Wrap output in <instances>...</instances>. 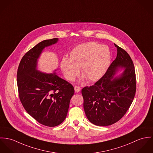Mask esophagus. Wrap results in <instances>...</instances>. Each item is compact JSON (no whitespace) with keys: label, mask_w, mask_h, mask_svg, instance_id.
Wrapping results in <instances>:
<instances>
[{"label":"esophagus","mask_w":153,"mask_h":153,"mask_svg":"<svg viewBox=\"0 0 153 153\" xmlns=\"http://www.w3.org/2000/svg\"><path fill=\"white\" fill-rule=\"evenodd\" d=\"M74 90H75V91L76 92V93H78V92H79L80 91V87H79V86H77V85H75L74 86Z\"/></svg>","instance_id":"obj_1"}]
</instances>
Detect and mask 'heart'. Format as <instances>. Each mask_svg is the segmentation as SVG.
<instances>
[{
	"label": "heart",
	"instance_id": "1",
	"mask_svg": "<svg viewBox=\"0 0 153 153\" xmlns=\"http://www.w3.org/2000/svg\"><path fill=\"white\" fill-rule=\"evenodd\" d=\"M111 58L109 48L96 42H90L74 48L70 57L65 56L60 68L65 77L73 81L81 71L88 81L100 79L108 68Z\"/></svg>",
	"mask_w": 153,
	"mask_h": 153
}]
</instances>
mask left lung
<instances>
[{"mask_svg":"<svg viewBox=\"0 0 153 153\" xmlns=\"http://www.w3.org/2000/svg\"><path fill=\"white\" fill-rule=\"evenodd\" d=\"M117 54L105 73L94 85L82 88L83 107L88 120L99 126L111 125L121 119L130 108L136 91V72L131 58L117 45ZM119 67L122 74L113 78Z\"/></svg>","mask_w":153,"mask_h":153,"instance_id":"left-lung-1","label":"left lung"}]
</instances>
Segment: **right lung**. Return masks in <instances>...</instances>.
Listing matches in <instances>:
<instances>
[{
    "label": "right lung",
    "instance_id": "right-lung-1",
    "mask_svg": "<svg viewBox=\"0 0 153 153\" xmlns=\"http://www.w3.org/2000/svg\"><path fill=\"white\" fill-rule=\"evenodd\" d=\"M57 41L54 38L39 43L23 56L17 69L18 92L24 108L37 121L48 127L63 122L74 93L73 86L56 73L46 74L36 69L43 49Z\"/></svg>",
    "mask_w": 153,
    "mask_h": 153
}]
</instances>
